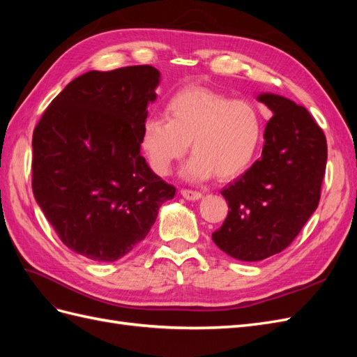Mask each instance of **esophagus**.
<instances>
[{
  "label": "esophagus",
  "mask_w": 357,
  "mask_h": 357,
  "mask_svg": "<svg viewBox=\"0 0 357 357\" xmlns=\"http://www.w3.org/2000/svg\"><path fill=\"white\" fill-rule=\"evenodd\" d=\"M181 197L188 199V201H198L202 198V193L201 192H197V190H190V189H181L180 190Z\"/></svg>",
  "instance_id": "1"
}]
</instances>
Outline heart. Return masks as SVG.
<instances>
[{
	"mask_svg": "<svg viewBox=\"0 0 357 357\" xmlns=\"http://www.w3.org/2000/svg\"><path fill=\"white\" fill-rule=\"evenodd\" d=\"M262 128V116L252 102L188 84L167 101L165 117L147 119L139 143L159 176L169 174L190 143L193 156L183 168V177L204 181L218 174L229 180L250 165Z\"/></svg>",
	"mask_w": 357,
	"mask_h": 357,
	"instance_id": "1",
	"label": "heart"
}]
</instances>
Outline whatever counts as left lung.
<instances>
[{"label": "left lung", "instance_id": "8db88e82", "mask_svg": "<svg viewBox=\"0 0 357 357\" xmlns=\"http://www.w3.org/2000/svg\"><path fill=\"white\" fill-rule=\"evenodd\" d=\"M257 101L274 114L262 156L222 190L229 211L213 234L220 250L244 262L283 252L296 238L319 205L328 159L326 137L305 107L275 93Z\"/></svg>", "mask_w": 357, "mask_h": 357}]
</instances>
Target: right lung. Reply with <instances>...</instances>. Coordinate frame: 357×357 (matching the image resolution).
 <instances>
[{
	"instance_id": "1",
	"label": "right lung",
	"mask_w": 357,
	"mask_h": 357,
	"mask_svg": "<svg viewBox=\"0 0 357 357\" xmlns=\"http://www.w3.org/2000/svg\"><path fill=\"white\" fill-rule=\"evenodd\" d=\"M159 79L150 66L84 73L34 129V197L61 241L92 261L131 252L176 195L139 152Z\"/></svg>"
}]
</instances>
